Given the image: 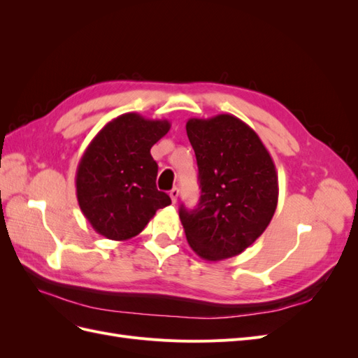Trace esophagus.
<instances>
[{"mask_svg":"<svg viewBox=\"0 0 358 358\" xmlns=\"http://www.w3.org/2000/svg\"><path fill=\"white\" fill-rule=\"evenodd\" d=\"M178 197H179V189L175 187L173 189H170V199L173 203L178 201Z\"/></svg>","mask_w":358,"mask_h":358,"instance_id":"1","label":"esophagus"}]
</instances>
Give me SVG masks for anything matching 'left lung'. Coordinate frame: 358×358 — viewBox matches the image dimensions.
I'll return each instance as SVG.
<instances>
[{"label": "left lung", "mask_w": 358, "mask_h": 358, "mask_svg": "<svg viewBox=\"0 0 358 358\" xmlns=\"http://www.w3.org/2000/svg\"><path fill=\"white\" fill-rule=\"evenodd\" d=\"M187 134L196 152L201 196L179 216L192 251L208 262L243 252L272 221L278 173L254 129L229 113L191 117Z\"/></svg>", "instance_id": "1"}]
</instances>
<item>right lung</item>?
I'll list each match as a JSON object with an SVG mask.
<instances>
[{"label":"right lung","instance_id":"obj_1","mask_svg":"<svg viewBox=\"0 0 358 358\" xmlns=\"http://www.w3.org/2000/svg\"><path fill=\"white\" fill-rule=\"evenodd\" d=\"M170 129L167 119L138 113L117 116L103 127L76 171V192L85 218L110 241H128L142 231L158 209L171 203L157 189L158 166L152 148Z\"/></svg>","mask_w":358,"mask_h":358}]
</instances>
